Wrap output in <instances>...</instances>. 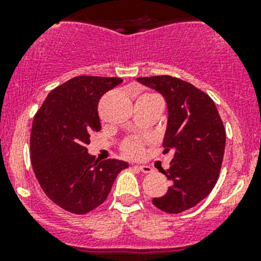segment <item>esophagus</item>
I'll list each match as a JSON object with an SVG mask.
<instances>
[{
    "label": "esophagus",
    "mask_w": 261,
    "mask_h": 261,
    "mask_svg": "<svg viewBox=\"0 0 261 261\" xmlns=\"http://www.w3.org/2000/svg\"><path fill=\"white\" fill-rule=\"evenodd\" d=\"M133 168H137L138 171L144 172V174H149V172L153 171V168L150 166H133Z\"/></svg>",
    "instance_id": "obj_1"
}]
</instances>
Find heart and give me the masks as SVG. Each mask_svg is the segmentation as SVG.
I'll use <instances>...</instances> for the list:
<instances>
[{
    "label": "heart",
    "mask_w": 261,
    "mask_h": 261,
    "mask_svg": "<svg viewBox=\"0 0 261 261\" xmlns=\"http://www.w3.org/2000/svg\"><path fill=\"white\" fill-rule=\"evenodd\" d=\"M124 150L128 155L130 156H137L138 154L141 153V144L137 140H129L124 145Z\"/></svg>",
    "instance_id": "obj_1"
}]
</instances>
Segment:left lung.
<instances>
[{
	"label": "left lung",
	"mask_w": 261,
	"mask_h": 261,
	"mask_svg": "<svg viewBox=\"0 0 261 261\" xmlns=\"http://www.w3.org/2000/svg\"><path fill=\"white\" fill-rule=\"evenodd\" d=\"M155 90L167 106L163 146L172 161L162 174L171 181L166 195L153 204L166 213H181L206 197L220 175L226 132L216 105L201 90L170 75L137 78Z\"/></svg>",
	"instance_id": "8db88e82"
}]
</instances>
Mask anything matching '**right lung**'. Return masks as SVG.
<instances>
[{"mask_svg": "<svg viewBox=\"0 0 261 261\" xmlns=\"http://www.w3.org/2000/svg\"><path fill=\"white\" fill-rule=\"evenodd\" d=\"M123 80L80 75L48 94L34 117L31 163L45 195L60 208L85 214L105 202L128 163L95 161L87 151L90 135L100 129L98 102Z\"/></svg>", "mask_w": 261, "mask_h": 261, "instance_id": "right-lung-1", "label": "right lung"}]
</instances>
